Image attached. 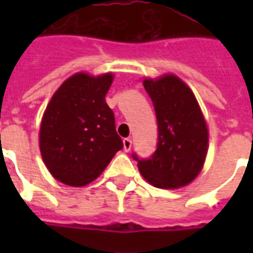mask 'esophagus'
Here are the masks:
<instances>
[{
  "label": "esophagus",
  "mask_w": 253,
  "mask_h": 253,
  "mask_svg": "<svg viewBox=\"0 0 253 253\" xmlns=\"http://www.w3.org/2000/svg\"><path fill=\"white\" fill-rule=\"evenodd\" d=\"M132 146V141L130 138H125L123 139V148H125V152H130V149Z\"/></svg>",
  "instance_id": "34e87169"
}]
</instances>
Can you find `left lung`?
Wrapping results in <instances>:
<instances>
[{
  "label": "left lung",
  "instance_id": "left-lung-1",
  "mask_svg": "<svg viewBox=\"0 0 253 253\" xmlns=\"http://www.w3.org/2000/svg\"><path fill=\"white\" fill-rule=\"evenodd\" d=\"M145 90L157 118V148L149 159H139V172L159 188L187 186L201 172L207 153L206 122L191 89L180 78L168 74L145 80Z\"/></svg>",
  "mask_w": 253,
  "mask_h": 253
}]
</instances>
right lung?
<instances>
[{"label": "right lung", "mask_w": 253, "mask_h": 253, "mask_svg": "<svg viewBox=\"0 0 253 253\" xmlns=\"http://www.w3.org/2000/svg\"><path fill=\"white\" fill-rule=\"evenodd\" d=\"M112 80V74L77 73L47 105L39 138L42 157L51 175L67 186L94 180L123 148L114 112L105 103Z\"/></svg>", "instance_id": "right-lung-1"}]
</instances>
